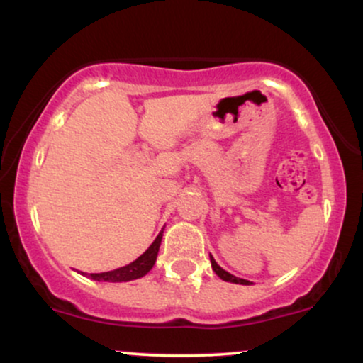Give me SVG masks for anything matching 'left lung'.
Returning <instances> with one entry per match:
<instances>
[{
  "label": "left lung",
  "instance_id": "1",
  "mask_svg": "<svg viewBox=\"0 0 363 363\" xmlns=\"http://www.w3.org/2000/svg\"><path fill=\"white\" fill-rule=\"evenodd\" d=\"M210 261H211V268H213V272L218 274V277L222 278V280L230 281V283H240V285H249V283H251V281H247V280H242V278H237V277H234V274H230L228 272H225V269L220 268V266L216 264V261L213 259V256H211V254H210Z\"/></svg>",
  "mask_w": 363,
  "mask_h": 363
}]
</instances>
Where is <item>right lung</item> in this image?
<instances>
[{
	"mask_svg": "<svg viewBox=\"0 0 363 363\" xmlns=\"http://www.w3.org/2000/svg\"><path fill=\"white\" fill-rule=\"evenodd\" d=\"M162 235H164V230L157 235V239L153 240V244L145 251L136 261L129 262L128 266H123V268L114 269V272H107V273H90L89 278L97 281H129V280H136V278L145 277L150 269L153 268L155 264L157 256H158V249H160V242H162Z\"/></svg>",
	"mask_w": 363,
	"mask_h": 363,
	"instance_id": "1",
	"label": "right lung"
}]
</instances>
